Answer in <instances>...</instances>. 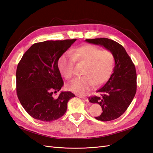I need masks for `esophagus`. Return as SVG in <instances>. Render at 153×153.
I'll return each mask as SVG.
<instances>
[{"mask_svg": "<svg viewBox=\"0 0 153 153\" xmlns=\"http://www.w3.org/2000/svg\"><path fill=\"white\" fill-rule=\"evenodd\" d=\"M78 97H79V98H82V99H83L85 101H88V99H87V98H86V97H84V96H78Z\"/></svg>", "mask_w": 153, "mask_h": 153, "instance_id": "esophagus-1", "label": "esophagus"}]
</instances>
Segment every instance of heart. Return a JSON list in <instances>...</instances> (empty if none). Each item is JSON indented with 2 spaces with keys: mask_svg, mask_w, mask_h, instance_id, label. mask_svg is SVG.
I'll list each match as a JSON object with an SVG mask.
<instances>
[{
  "mask_svg": "<svg viewBox=\"0 0 153 153\" xmlns=\"http://www.w3.org/2000/svg\"><path fill=\"white\" fill-rule=\"evenodd\" d=\"M75 61L85 64L82 75L74 78L68 85L69 91L84 94L95 84L101 85L107 80L112 74L114 57L109 50H101L93 45H86L74 50L71 55L64 53L59 61V68L68 79L75 75Z\"/></svg>",
  "mask_w": 153,
  "mask_h": 153,
  "instance_id": "obj_1",
  "label": "heart"
}]
</instances>
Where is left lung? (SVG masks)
I'll return each mask as SVG.
<instances>
[{
	"instance_id": "8db88e82",
	"label": "left lung",
	"mask_w": 153,
	"mask_h": 153,
	"mask_svg": "<svg viewBox=\"0 0 153 153\" xmlns=\"http://www.w3.org/2000/svg\"><path fill=\"white\" fill-rule=\"evenodd\" d=\"M87 43L102 46L114 55L113 73L106 84L96 92L100 96L89 97L92 103H98L103 112L96 119L110 121L122 115L131 104L137 91L135 65L126 50L116 41L108 38L85 39Z\"/></svg>"
}]
</instances>
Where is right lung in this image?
I'll return each mask as SVG.
<instances>
[{
  "label": "right lung",
  "instance_id": "1",
  "mask_svg": "<svg viewBox=\"0 0 153 153\" xmlns=\"http://www.w3.org/2000/svg\"><path fill=\"white\" fill-rule=\"evenodd\" d=\"M76 39L45 41L32 45L18 64L16 92L21 105L31 117L44 122L61 117L67 110L68 102L75 95L61 92L53 93L64 85L58 61Z\"/></svg>",
  "mask_w": 153,
  "mask_h": 153
}]
</instances>
